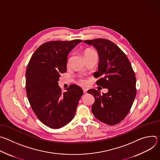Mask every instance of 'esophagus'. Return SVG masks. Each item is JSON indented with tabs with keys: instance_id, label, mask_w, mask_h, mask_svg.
Returning a JSON list of instances; mask_svg holds the SVG:
<instances>
[{
	"instance_id": "1",
	"label": "esophagus",
	"mask_w": 160,
	"mask_h": 160,
	"mask_svg": "<svg viewBox=\"0 0 160 160\" xmlns=\"http://www.w3.org/2000/svg\"><path fill=\"white\" fill-rule=\"evenodd\" d=\"M83 93H84V94H86L87 92V89L83 88Z\"/></svg>"
}]
</instances>
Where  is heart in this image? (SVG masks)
<instances>
[{"mask_svg":"<svg viewBox=\"0 0 160 160\" xmlns=\"http://www.w3.org/2000/svg\"><path fill=\"white\" fill-rule=\"evenodd\" d=\"M83 54H84V57H85V58H87V57L91 56L94 55V54H96V52L95 51H94V50H92V49H86V50L84 51ZM79 82H80V83L81 84H83V83H84L83 80L82 79V78L80 79Z\"/></svg>","mask_w":160,"mask_h":160,"instance_id":"b5f03b06","label":"heart"}]
</instances>
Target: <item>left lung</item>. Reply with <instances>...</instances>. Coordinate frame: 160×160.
I'll return each instance as SVG.
<instances>
[{"mask_svg":"<svg viewBox=\"0 0 160 160\" xmlns=\"http://www.w3.org/2000/svg\"><path fill=\"white\" fill-rule=\"evenodd\" d=\"M83 42L92 45L98 51L99 62L94 77H99L97 85L108 89L102 95L95 89L88 90L95 98L92 113L102 123L115 125L128 115L135 98L134 72L125 54L111 41L96 38Z\"/></svg>","mask_w":160,"mask_h":160,"instance_id":"left-lung-1","label":"left lung"}]
</instances>
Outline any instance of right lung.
Wrapping results in <instances>:
<instances>
[{
  "label": "right lung",
  "mask_w": 160,
  "mask_h": 160,
  "mask_svg": "<svg viewBox=\"0 0 160 160\" xmlns=\"http://www.w3.org/2000/svg\"><path fill=\"white\" fill-rule=\"evenodd\" d=\"M82 40L51 41L33 54L26 71V91L30 106L39 120L51 128H59L73 118L83 94L71 85L62 93L58 85L61 73L66 72L68 55Z\"/></svg>",
  "instance_id": "obj_1"
}]
</instances>
